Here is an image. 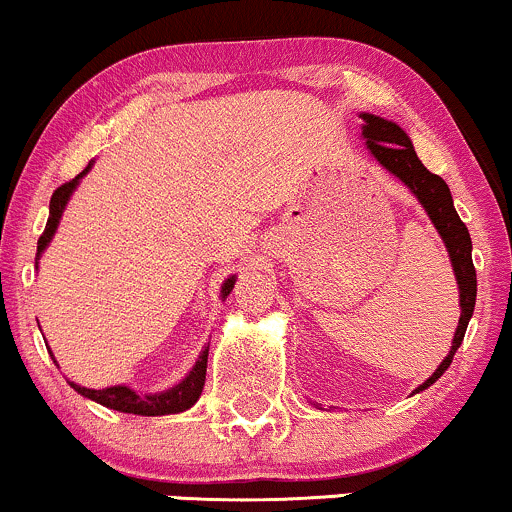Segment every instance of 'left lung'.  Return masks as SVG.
I'll return each instance as SVG.
<instances>
[{
  "mask_svg": "<svg viewBox=\"0 0 512 512\" xmlns=\"http://www.w3.org/2000/svg\"><path fill=\"white\" fill-rule=\"evenodd\" d=\"M364 119L362 136L367 138L369 153L374 155V160L379 162L384 170H389L393 177L401 179L408 189L415 194V199L423 204V209L428 211L430 221L435 223L437 233L445 240L449 260H452L454 277L459 284V306H462V316H459V325L454 330L452 350L442 359L440 367L435 369V374L430 376L425 384H420L415 391L428 389L430 384H435L442 374L447 372V367L452 364L454 352L462 345L466 325H469L471 313H474L476 303V269L471 262V238L469 230L459 218V213L454 211L452 194H449L447 182L437 174H432L423 162L415 155V148L411 138L406 136L401 126H396L393 121L381 119L374 114H359Z\"/></svg>",
  "mask_w": 512,
  "mask_h": 512,
  "instance_id": "obj_1",
  "label": "left lung"
}]
</instances>
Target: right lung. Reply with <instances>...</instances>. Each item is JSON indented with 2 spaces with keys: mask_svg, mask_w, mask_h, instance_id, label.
<instances>
[{
  "mask_svg": "<svg viewBox=\"0 0 512 512\" xmlns=\"http://www.w3.org/2000/svg\"><path fill=\"white\" fill-rule=\"evenodd\" d=\"M89 170H92V162H89V165L84 167V170L77 174L75 179L60 184V187L53 192V196H50V216H48L46 230H43V235L38 238L36 260L41 257V252L46 250L50 240H53L55 230H58L60 218H63L67 201H70L72 192H75L77 184H80V179ZM36 265H38V262H36ZM233 284H235V277L226 279V284H223V289H221V299H226L230 291H233ZM206 362H209V347L201 352L199 359H196L192 372L184 376V379L179 381L177 386H172V389H167L162 393H150V396H138V393L133 389H128V386H109V389H99V391L97 389H87V386H77V384H72V381H70V386L77 393H82L84 398H92V401L101 403V406L114 408V411H121V413H133V415L182 413V411H187V408H192L194 403L199 401L201 391H204Z\"/></svg>",
  "mask_w": 512,
  "mask_h": 512,
  "instance_id": "obj_1",
  "label": "right lung"
}]
</instances>
